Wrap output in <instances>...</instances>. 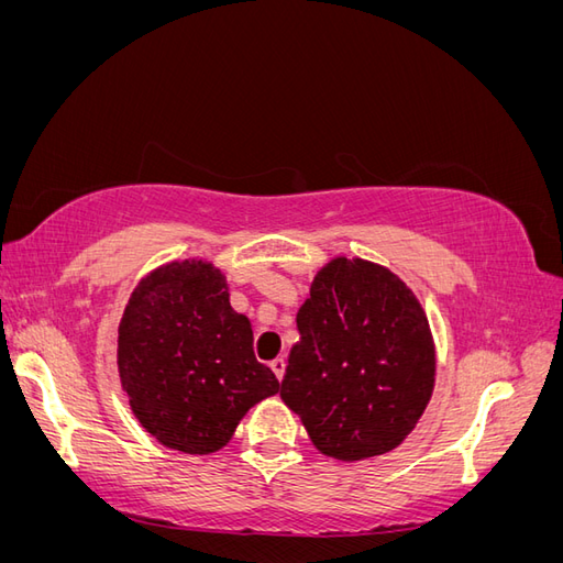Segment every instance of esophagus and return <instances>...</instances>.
<instances>
[{
    "label": "esophagus",
    "instance_id": "obj_1",
    "mask_svg": "<svg viewBox=\"0 0 563 563\" xmlns=\"http://www.w3.org/2000/svg\"><path fill=\"white\" fill-rule=\"evenodd\" d=\"M269 368L275 371L277 380H282V378H284V371H286V362L282 360V356H277V360H272V362H269Z\"/></svg>",
    "mask_w": 563,
    "mask_h": 563
}]
</instances>
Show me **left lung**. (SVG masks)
Masks as SVG:
<instances>
[{
  "label": "left lung",
  "instance_id": "left-lung-1",
  "mask_svg": "<svg viewBox=\"0 0 563 563\" xmlns=\"http://www.w3.org/2000/svg\"><path fill=\"white\" fill-rule=\"evenodd\" d=\"M296 323L279 395L317 451L354 463L397 449L428 408L437 373L430 321L411 288L378 263L338 255L314 275Z\"/></svg>",
  "mask_w": 563,
  "mask_h": 563
}]
</instances>
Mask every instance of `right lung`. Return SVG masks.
<instances>
[{
	"label": "right lung",
	"instance_id": "obj_1",
	"mask_svg": "<svg viewBox=\"0 0 563 563\" xmlns=\"http://www.w3.org/2000/svg\"><path fill=\"white\" fill-rule=\"evenodd\" d=\"M117 366L145 432L190 455L223 449L249 408L279 391L255 360L251 321L232 310L225 275L201 258L166 263L133 288Z\"/></svg>",
	"mask_w": 563,
	"mask_h": 563
}]
</instances>
